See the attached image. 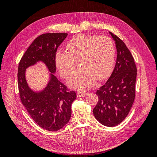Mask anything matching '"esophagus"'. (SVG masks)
Instances as JSON below:
<instances>
[{
	"instance_id": "1",
	"label": "esophagus",
	"mask_w": 157,
	"mask_h": 157,
	"mask_svg": "<svg viewBox=\"0 0 157 157\" xmlns=\"http://www.w3.org/2000/svg\"><path fill=\"white\" fill-rule=\"evenodd\" d=\"M87 94H88V93H86V92H80V91L77 92V95L78 97H84V96H86Z\"/></svg>"
}]
</instances>
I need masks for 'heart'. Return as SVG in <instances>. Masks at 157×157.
<instances>
[{
    "label": "heart",
    "mask_w": 157,
    "mask_h": 157,
    "mask_svg": "<svg viewBox=\"0 0 157 157\" xmlns=\"http://www.w3.org/2000/svg\"><path fill=\"white\" fill-rule=\"evenodd\" d=\"M66 49L67 52L59 51L56 54V65L61 75L67 78L76 69V61L80 60L82 68L69 78L67 83L71 88L87 90L96 79L103 80L111 73L116 49L109 36L78 35L67 42Z\"/></svg>",
    "instance_id": "b5f03b06"
}]
</instances>
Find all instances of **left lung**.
Masks as SVG:
<instances>
[{"mask_svg":"<svg viewBox=\"0 0 157 157\" xmlns=\"http://www.w3.org/2000/svg\"><path fill=\"white\" fill-rule=\"evenodd\" d=\"M109 33L115 41L117 62L111 77L96 92L99 100L93 113L101 124L113 127L125 119L134 103L137 68L124 42L117 35Z\"/></svg>","mask_w":157,"mask_h":157,"instance_id":"8db88e82","label":"left lung"}]
</instances>
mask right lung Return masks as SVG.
Returning <instances> with one entry per match:
<instances>
[{"label": "right lung", "mask_w": 157, "mask_h": 157, "mask_svg": "<svg viewBox=\"0 0 157 157\" xmlns=\"http://www.w3.org/2000/svg\"><path fill=\"white\" fill-rule=\"evenodd\" d=\"M67 33H46L34 40L19 63L17 83L21 103L36 124L48 131H58L69 121L71 104L77 98L75 91H69L52 73L56 72V53ZM41 60L52 73L44 90L33 92L25 79V70Z\"/></svg>", "instance_id": "1"}]
</instances>
